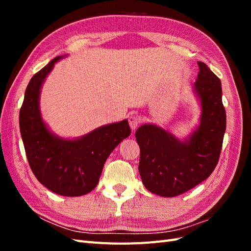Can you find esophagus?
Segmentation results:
<instances>
[{
  "label": "esophagus",
  "instance_id": "esophagus-1",
  "mask_svg": "<svg viewBox=\"0 0 251 251\" xmlns=\"http://www.w3.org/2000/svg\"><path fill=\"white\" fill-rule=\"evenodd\" d=\"M127 120H128V125H130L132 130H135V128L139 126L141 119H140V117L137 115V114H131V115L128 116Z\"/></svg>",
  "mask_w": 251,
  "mask_h": 251
}]
</instances>
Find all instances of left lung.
I'll list each match as a JSON object with an SVG mask.
<instances>
[{
  "instance_id": "left-lung-1",
  "label": "left lung",
  "mask_w": 251,
  "mask_h": 251,
  "mask_svg": "<svg viewBox=\"0 0 251 251\" xmlns=\"http://www.w3.org/2000/svg\"><path fill=\"white\" fill-rule=\"evenodd\" d=\"M198 66L195 91L202 115L191 137L180 141L154 125H143L135 133L142 183L159 196H179L201 183L214 172L221 154L226 128L221 80L207 65L198 62Z\"/></svg>"
}]
</instances>
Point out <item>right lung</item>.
<instances>
[{
	"label": "right lung",
	"mask_w": 251,
	"mask_h": 251,
	"mask_svg": "<svg viewBox=\"0 0 251 251\" xmlns=\"http://www.w3.org/2000/svg\"><path fill=\"white\" fill-rule=\"evenodd\" d=\"M56 56L30 79L20 110V130L34 176L51 192L77 197L90 193L100 181L105 160L131 134L127 120L96 128L76 140L55 137L42 120L40 90Z\"/></svg>",
	"instance_id": "add662e5"
}]
</instances>
